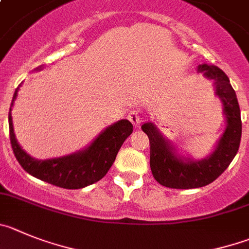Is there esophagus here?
<instances>
[{"label":"esophagus","mask_w":249,"mask_h":249,"mask_svg":"<svg viewBox=\"0 0 249 249\" xmlns=\"http://www.w3.org/2000/svg\"><path fill=\"white\" fill-rule=\"evenodd\" d=\"M128 120L133 123L134 127H140L141 122H142V113L140 112V109H132V111H129Z\"/></svg>","instance_id":"34e87169"}]
</instances>
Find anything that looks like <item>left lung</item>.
Here are the masks:
<instances>
[{"label": "left lung", "mask_w": 249, "mask_h": 249, "mask_svg": "<svg viewBox=\"0 0 249 249\" xmlns=\"http://www.w3.org/2000/svg\"><path fill=\"white\" fill-rule=\"evenodd\" d=\"M199 71L215 80L216 93L223 102L227 117V128L221 137L217 148L207 159L200 161H182L177 158L172 148L152 123H144L142 131L147 133L150 145V169L160 185L170 189H194L209 185L225 172L238 152L242 121L241 109L229 77L220 68L202 64Z\"/></svg>", "instance_id": "1"}]
</instances>
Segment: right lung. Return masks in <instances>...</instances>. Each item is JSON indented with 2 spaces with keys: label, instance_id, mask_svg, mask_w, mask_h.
I'll list each match as a JSON object with an SVG mask.
<instances>
[{
  "label": "right lung",
  "instance_id": "1",
  "mask_svg": "<svg viewBox=\"0 0 249 249\" xmlns=\"http://www.w3.org/2000/svg\"><path fill=\"white\" fill-rule=\"evenodd\" d=\"M18 89L19 88L16 89L13 95L12 105L17 96ZM8 124L11 145L20 166L33 177L63 189H81L102 179L115 161L121 145L133 131V126L129 121L121 120L105 129L84 152L58 159L36 160L22 150L16 141L11 108Z\"/></svg>",
  "mask_w": 249,
  "mask_h": 249
}]
</instances>
